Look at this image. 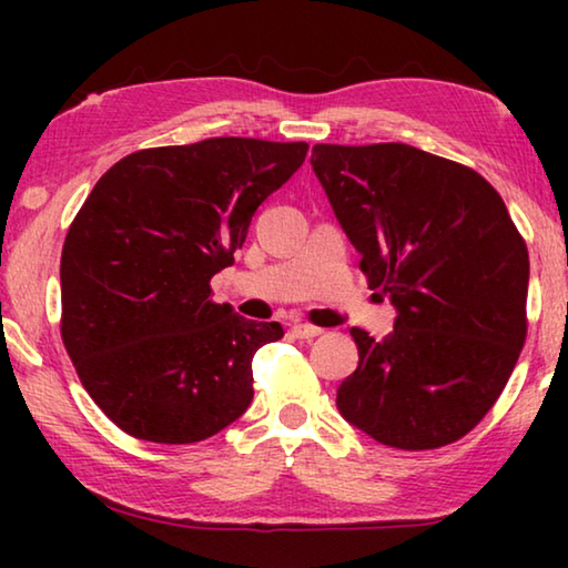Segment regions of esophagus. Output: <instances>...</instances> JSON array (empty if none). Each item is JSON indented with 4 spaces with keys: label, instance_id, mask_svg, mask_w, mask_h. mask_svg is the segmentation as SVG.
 Listing matches in <instances>:
<instances>
[{
    "label": "esophagus",
    "instance_id": "obj_1",
    "mask_svg": "<svg viewBox=\"0 0 568 568\" xmlns=\"http://www.w3.org/2000/svg\"><path fill=\"white\" fill-rule=\"evenodd\" d=\"M321 333H323L321 328H315V325H307V323L293 325V335H295V338H301V341H313V338H318Z\"/></svg>",
    "mask_w": 568,
    "mask_h": 568
}]
</instances>
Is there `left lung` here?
<instances>
[{
  "instance_id": "left-lung-1",
  "label": "left lung",
  "mask_w": 568,
  "mask_h": 568,
  "mask_svg": "<svg viewBox=\"0 0 568 568\" xmlns=\"http://www.w3.org/2000/svg\"><path fill=\"white\" fill-rule=\"evenodd\" d=\"M311 165L396 323L361 328L341 416L383 446L454 444L501 396L526 341L528 250L470 168L403 142L315 145Z\"/></svg>"
}]
</instances>
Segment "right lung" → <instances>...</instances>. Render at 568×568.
<instances>
[{"label": "right lung", "mask_w": 568, "mask_h": 568, "mask_svg": "<svg viewBox=\"0 0 568 568\" xmlns=\"http://www.w3.org/2000/svg\"><path fill=\"white\" fill-rule=\"evenodd\" d=\"M305 152L253 138L140 150L84 200L62 247V341L124 434L197 444L247 410L253 355L283 328L210 301V277Z\"/></svg>", "instance_id": "add662e5"}]
</instances>
